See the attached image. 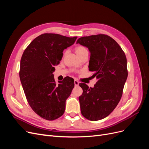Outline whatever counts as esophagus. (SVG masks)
Listing matches in <instances>:
<instances>
[{"label": "esophagus", "mask_w": 149, "mask_h": 149, "mask_svg": "<svg viewBox=\"0 0 149 149\" xmlns=\"http://www.w3.org/2000/svg\"><path fill=\"white\" fill-rule=\"evenodd\" d=\"M74 85H75V86H78L79 85V83L78 81L77 80H74Z\"/></svg>", "instance_id": "esophagus-1"}]
</instances>
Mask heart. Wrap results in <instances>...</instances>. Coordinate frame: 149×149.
Returning <instances> with one entry per match:
<instances>
[{
	"instance_id": "heart-1",
	"label": "heart",
	"mask_w": 149,
	"mask_h": 149,
	"mask_svg": "<svg viewBox=\"0 0 149 149\" xmlns=\"http://www.w3.org/2000/svg\"><path fill=\"white\" fill-rule=\"evenodd\" d=\"M75 52L76 53V55H78V56H79L83 55V53L88 52V50L86 48L83 46H78L75 48Z\"/></svg>"
}]
</instances>
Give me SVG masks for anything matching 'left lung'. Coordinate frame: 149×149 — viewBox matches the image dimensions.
Segmentation results:
<instances>
[{
  "label": "left lung",
  "mask_w": 149,
  "mask_h": 149,
  "mask_svg": "<svg viewBox=\"0 0 149 149\" xmlns=\"http://www.w3.org/2000/svg\"><path fill=\"white\" fill-rule=\"evenodd\" d=\"M76 43L88 48L89 70L97 79L93 88L79 84L83 91L79 97L81 112L88 120H101L109 116L120 100L128 76L127 59L119 44L107 35L81 37Z\"/></svg>",
  "instance_id": "left-lung-1"
}]
</instances>
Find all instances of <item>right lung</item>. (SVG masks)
<instances>
[{"mask_svg": "<svg viewBox=\"0 0 149 149\" xmlns=\"http://www.w3.org/2000/svg\"><path fill=\"white\" fill-rule=\"evenodd\" d=\"M76 38L43 33L29 44L22 56L19 76L26 100L43 119L53 120L64 114L66 100L74 86V79L68 76L56 83L53 72L54 66L60 63L63 52Z\"/></svg>", "mask_w": 149, "mask_h": 149, "instance_id": "1", "label": "right lung"}]
</instances>
